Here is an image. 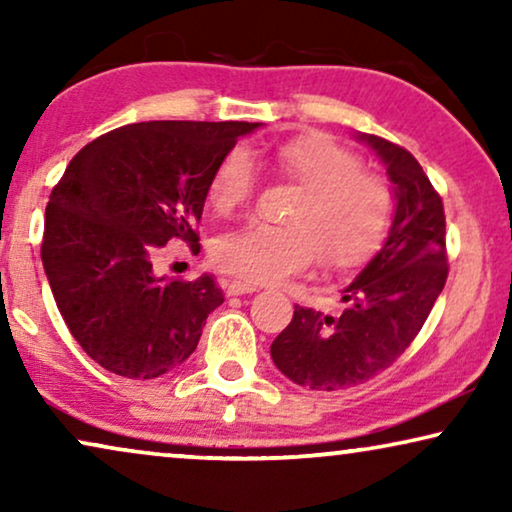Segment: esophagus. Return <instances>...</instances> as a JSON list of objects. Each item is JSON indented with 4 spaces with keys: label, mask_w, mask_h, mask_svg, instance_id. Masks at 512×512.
Here are the masks:
<instances>
[{
    "label": "esophagus",
    "mask_w": 512,
    "mask_h": 512,
    "mask_svg": "<svg viewBox=\"0 0 512 512\" xmlns=\"http://www.w3.org/2000/svg\"><path fill=\"white\" fill-rule=\"evenodd\" d=\"M256 286L254 284H244V282H230L226 286L228 296H244V293H254Z\"/></svg>",
    "instance_id": "34e87169"
}]
</instances>
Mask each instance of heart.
Masks as SVG:
<instances>
[{
	"mask_svg": "<svg viewBox=\"0 0 512 512\" xmlns=\"http://www.w3.org/2000/svg\"><path fill=\"white\" fill-rule=\"evenodd\" d=\"M282 179L303 186L293 226L247 223L216 237V268L251 284H275L317 263L349 270L368 261L387 237L396 212L389 181L361 170V158L326 132L293 137L275 151ZM258 188V167L244 146H233L214 167L207 198L216 214L247 207Z\"/></svg>",
	"mask_w": 512,
	"mask_h": 512,
	"instance_id": "1",
	"label": "heart"
}]
</instances>
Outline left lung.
<instances>
[{"mask_svg": "<svg viewBox=\"0 0 512 512\" xmlns=\"http://www.w3.org/2000/svg\"><path fill=\"white\" fill-rule=\"evenodd\" d=\"M373 146L396 188V214L377 256L345 289L342 310H293L270 345L275 366L300 387L338 391L387 370L422 331L447 282L443 198L408 149L377 135Z\"/></svg>", "mask_w": 512, "mask_h": 512, "instance_id": "left-lung-1", "label": "left lung"}]
</instances>
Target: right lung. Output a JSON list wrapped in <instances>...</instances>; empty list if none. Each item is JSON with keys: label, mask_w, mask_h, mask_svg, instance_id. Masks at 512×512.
<instances>
[{"label": "right lung", "mask_w": 512, "mask_h": 512, "mask_svg": "<svg viewBox=\"0 0 512 512\" xmlns=\"http://www.w3.org/2000/svg\"><path fill=\"white\" fill-rule=\"evenodd\" d=\"M258 123L149 121L93 139L46 205L41 261L69 333L90 359L153 380L198 347L223 303L212 275L158 277L167 242L200 251L198 223L214 167Z\"/></svg>", "instance_id": "add662e5"}]
</instances>
